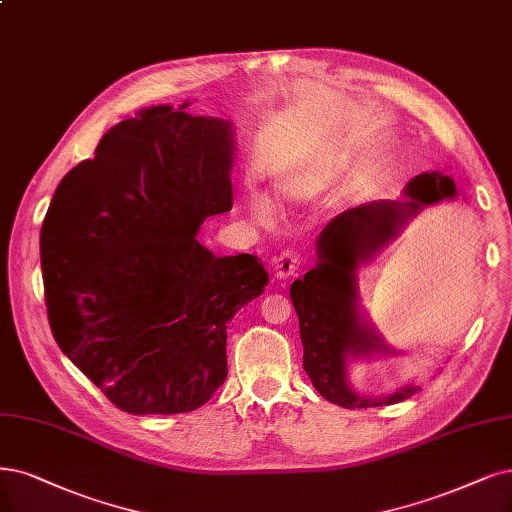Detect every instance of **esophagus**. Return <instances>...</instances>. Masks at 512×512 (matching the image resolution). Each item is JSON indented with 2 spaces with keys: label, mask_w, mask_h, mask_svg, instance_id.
<instances>
[{
  "label": "esophagus",
  "mask_w": 512,
  "mask_h": 512,
  "mask_svg": "<svg viewBox=\"0 0 512 512\" xmlns=\"http://www.w3.org/2000/svg\"><path fill=\"white\" fill-rule=\"evenodd\" d=\"M299 263H301V259H299L297 253H293V251L280 253V255L274 259V276L280 278V280L291 278V276L297 272Z\"/></svg>",
  "instance_id": "esophagus-1"
}]
</instances>
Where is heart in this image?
Listing matches in <instances>:
<instances>
[{
    "instance_id": "obj_1",
    "label": "heart",
    "mask_w": 512,
    "mask_h": 512,
    "mask_svg": "<svg viewBox=\"0 0 512 512\" xmlns=\"http://www.w3.org/2000/svg\"><path fill=\"white\" fill-rule=\"evenodd\" d=\"M249 208H251L253 217H255L257 221H261V223H270V221L274 219V208H272V204L268 202V198H263V196H259V194H253V196L249 198Z\"/></svg>"
}]
</instances>
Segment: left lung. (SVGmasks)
<instances>
[{
  "mask_svg": "<svg viewBox=\"0 0 512 512\" xmlns=\"http://www.w3.org/2000/svg\"><path fill=\"white\" fill-rule=\"evenodd\" d=\"M403 200H373L331 219L316 238V263L291 285L304 344V369L329 403L346 409L401 403L420 390L405 384L386 396H365L350 384V365L396 354L361 308L358 270L384 251L424 208L456 200L458 189L443 173L413 177Z\"/></svg>",
  "mask_w": 512,
  "mask_h": 512,
  "instance_id": "obj_1",
  "label": "left lung"
}]
</instances>
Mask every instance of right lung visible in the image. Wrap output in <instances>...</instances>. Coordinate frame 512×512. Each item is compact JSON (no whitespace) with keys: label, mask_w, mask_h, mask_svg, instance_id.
<instances>
[{"label":"right lung","mask_w":512,"mask_h":512,"mask_svg":"<svg viewBox=\"0 0 512 512\" xmlns=\"http://www.w3.org/2000/svg\"><path fill=\"white\" fill-rule=\"evenodd\" d=\"M147 107L63 177L40 234L50 329L63 354L132 415L202 407L227 377V325L268 285L249 253L196 236L232 208L234 126Z\"/></svg>","instance_id":"add662e5"}]
</instances>
